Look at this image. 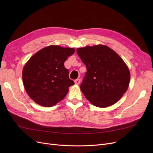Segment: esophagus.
Instances as JSON below:
<instances>
[{"label": "esophagus", "instance_id": "obj_1", "mask_svg": "<svg viewBox=\"0 0 153 153\" xmlns=\"http://www.w3.org/2000/svg\"><path fill=\"white\" fill-rule=\"evenodd\" d=\"M75 84H77V85L80 84V80L79 79V78H77L76 80H75Z\"/></svg>", "mask_w": 153, "mask_h": 153}]
</instances>
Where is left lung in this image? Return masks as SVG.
<instances>
[{
	"instance_id": "left-lung-1",
	"label": "left lung",
	"mask_w": 153,
	"mask_h": 153,
	"mask_svg": "<svg viewBox=\"0 0 153 153\" xmlns=\"http://www.w3.org/2000/svg\"><path fill=\"white\" fill-rule=\"evenodd\" d=\"M78 56L87 68L80 85L85 98L96 106L107 107L126 92L130 73L121 57L106 46L78 48Z\"/></svg>"
}]
</instances>
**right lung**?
Returning <instances> with one entry per match:
<instances>
[{"mask_svg":"<svg viewBox=\"0 0 153 153\" xmlns=\"http://www.w3.org/2000/svg\"><path fill=\"white\" fill-rule=\"evenodd\" d=\"M72 48L51 45L40 50L26 63L22 72L27 93L36 103L52 106L64 99L74 85L64 62L75 53Z\"/></svg>","mask_w":153,"mask_h":153,"instance_id":"obj_1","label":"right lung"}]
</instances>
